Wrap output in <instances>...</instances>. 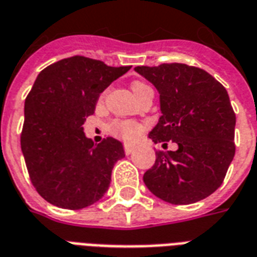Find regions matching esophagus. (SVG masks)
<instances>
[{"label": "esophagus", "mask_w": 257, "mask_h": 257, "mask_svg": "<svg viewBox=\"0 0 257 257\" xmlns=\"http://www.w3.org/2000/svg\"><path fill=\"white\" fill-rule=\"evenodd\" d=\"M124 151H125V154H126V155H131L133 151H135V147L131 146V144H125Z\"/></svg>", "instance_id": "esophagus-1"}]
</instances>
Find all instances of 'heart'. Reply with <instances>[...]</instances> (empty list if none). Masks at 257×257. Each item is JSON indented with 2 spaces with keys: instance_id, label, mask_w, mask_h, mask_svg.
<instances>
[{
  "instance_id": "obj_1",
  "label": "heart",
  "mask_w": 257,
  "mask_h": 257,
  "mask_svg": "<svg viewBox=\"0 0 257 257\" xmlns=\"http://www.w3.org/2000/svg\"><path fill=\"white\" fill-rule=\"evenodd\" d=\"M131 87H132V91L137 97V95L142 93L143 90H146L148 86L140 81H135ZM110 129L115 136L124 139L125 142H133V140H136L137 137L142 135L144 126H143V124H140V122H137V121L117 120L110 125Z\"/></svg>"
}]
</instances>
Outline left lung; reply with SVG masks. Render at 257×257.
<instances>
[{"mask_svg": "<svg viewBox=\"0 0 257 257\" xmlns=\"http://www.w3.org/2000/svg\"><path fill=\"white\" fill-rule=\"evenodd\" d=\"M160 94L155 144L172 140L176 151H156L143 179L152 194L172 205L206 198L218 189L234 156L236 114L228 91L202 68L183 63L137 66Z\"/></svg>", "mask_w": 257, "mask_h": 257, "instance_id": "obj_1", "label": "left lung"}]
</instances>
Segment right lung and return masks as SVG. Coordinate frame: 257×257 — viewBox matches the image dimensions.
Returning <instances> with one entry per match:
<instances>
[{"label":"right lung","instance_id":"obj_1","mask_svg":"<svg viewBox=\"0 0 257 257\" xmlns=\"http://www.w3.org/2000/svg\"><path fill=\"white\" fill-rule=\"evenodd\" d=\"M129 68L75 55L37 75L25 98L20 142L31 182L47 202L78 210L106 193L124 148L113 137L94 144L83 124L99 94Z\"/></svg>","mask_w":257,"mask_h":257}]
</instances>
